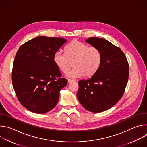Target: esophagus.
Returning <instances> with one entry per match:
<instances>
[{"label": "esophagus", "instance_id": "esophagus-1", "mask_svg": "<svg viewBox=\"0 0 147 147\" xmlns=\"http://www.w3.org/2000/svg\"><path fill=\"white\" fill-rule=\"evenodd\" d=\"M67 80H68V82H69V83H70V82H72L75 81V80H71V79H68Z\"/></svg>", "mask_w": 147, "mask_h": 147}]
</instances>
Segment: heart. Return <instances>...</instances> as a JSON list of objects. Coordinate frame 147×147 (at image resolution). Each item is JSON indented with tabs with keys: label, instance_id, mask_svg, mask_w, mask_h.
Here are the masks:
<instances>
[{
	"label": "heart",
	"instance_id": "obj_1",
	"mask_svg": "<svg viewBox=\"0 0 147 147\" xmlns=\"http://www.w3.org/2000/svg\"><path fill=\"white\" fill-rule=\"evenodd\" d=\"M65 52H55L53 61L64 74L68 73L74 66L75 67L69 74L71 77H92L101 66L102 54L96 47H90L81 41L73 40L66 47Z\"/></svg>",
	"mask_w": 147,
	"mask_h": 147
}]
</instances>
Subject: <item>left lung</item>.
I'll list each match as a JSON object with an SVG mask.
<instances>
[{
	"label": "left lung",
	"mask_w": 147,
	"mask_h": 147,
	"mask_svg": "<svg viewBox=\"0 0 147 147\" xmlns=\"http://www.w3.org/2000/svg\"><path fill=\"white\" fill-rule=\"evenodd\" d=\"M86 42L101 51L102 62L95 74L78 81L77 95L84 108L99 113L112 108L123 96L128 82L129 65L121 49L109 41L92 37Z\"/></svg>",
	"instance_id": "8db88e82"
}]
</instances>
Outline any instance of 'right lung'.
I'll list each match as a JSON object with an SVG mask.
<instances>
[{
	"mask_svg": "<svg viewBox=\"0 0 147 147\" xmlns=\"http://www.w3.org/2000/svg\"><path fill=\"white\" fill-rule=\"evenodd\" d=\"M66 39L44 36L21 46L16 55L12 84L18 101L35 113H47L56 105L59 92L67 80L53 61L55 52Z\"/></svg>",
	"mask_w": 147,
	"mask_h": 147,
	"instance_id": "obj_1",
	"label": "right lung"
}]
</instances>
